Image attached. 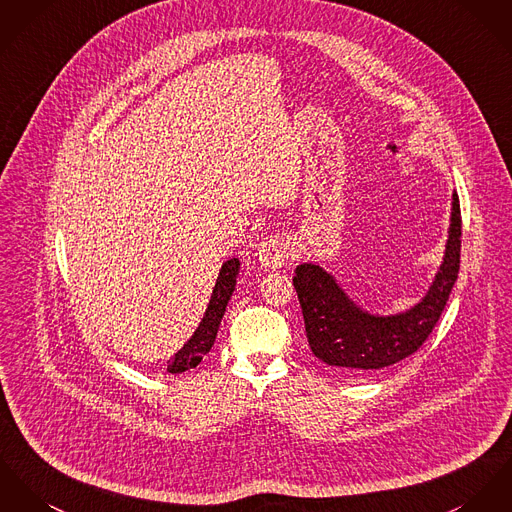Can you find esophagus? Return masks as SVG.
<instances>
[{"label": "esophagus", "mask_w": 512, "mask_h": 512, "mask_svg": "<svg viewBox=\"0 0 512 512\" xmlns=\"http://www.w3.org/2000/svg\"><path fill=\"white\" fill-rule=\"evenodd\" d=\"M292 249H290V241H288V237L284 236H275L271 237V239H267V241H263L261 245H259V263L265 267V269H280V267H284L286 263H288V259H290V253Z\"/></svg>", "instance_id": "1"}]
</instances>
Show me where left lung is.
<instances>
[{"label": "left lung", "instance_id": "left-lung-1", "mask_svg": "<svg viewBox=\"0 0 512 512\" xmlns=\"http://www.w3.org/2000/svg\"><path fill=\"white\" fill-rule=\"evenodd\" d=\"M460 237V200L454 193L442 265L423 300L401 314H370L356 306L325 269L314 263L298 265L292 282L312 353L347 374H370L417 353L433 333L458 278Z\"/></svg>", "mask_w": 512, "mask_h": 512}]
</instances>
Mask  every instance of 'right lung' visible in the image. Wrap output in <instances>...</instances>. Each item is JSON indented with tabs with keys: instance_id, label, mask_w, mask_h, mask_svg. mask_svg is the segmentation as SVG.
<instances>
[{
	"instance_id": "add662e5",
	"label": "right lung",
	"mask_w": 512,
	"mask_h": 512,
	"mask_svg": "<svg viewBox=\"0 0 512 512\" xmlns=\"http://www.w3.org/2000/svg\"><path fill=\"white\" fill-rule=\"evenodd\" d=\"M237 275H239V259L234 257L222 265L208 308L198 323L197 331L183 345V349L167 362V372L181 374L185 370H191L204 358V354L210 353L218 335L220 321L226 312V306L236 290Z\"/></svg>"
}]
</instances>
